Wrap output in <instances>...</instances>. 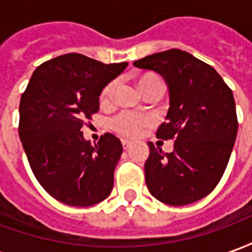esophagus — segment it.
Returning <instances> with one entry per match:
<instances>
[{
	"mask_svg": "<svg viewBox=\"0 0 252 252\" xmlns=\"http://www.w3.org/2000/svg\"><path fill=\"white\" fill-rule=\"evenodd\" d=\"M121 143H123V148H124V150H128V148L132 146V143L129 142V140H123Z\"/></svg>",
	"mask_w": 252,
	"mask_h": 252,
	"instance_id": "34e87169",
	"label": "esophagus"
}]
</instances>
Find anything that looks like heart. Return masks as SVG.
Returning a JSON list of instances; mask_svg holds the SVG:
<instances>
[{"label": "heart", "mask_w": 252, "mask_h": 252, "mask_svg": "<svg viewBox=\"0 0 252 252\" xmlns=\"http://www.w3.org/2000/svg\"><path fill=\"white\" fill-rule=\"evenodd\" d=\"M137 86L144 95H148L154 92H159V93L163 92L162 79L153 72H146L137 78ZM115 90L116 82L108 83L99 94V104L102 106L109 105L115 95ZM153 124V117L147 115H135V113H129V112H121L110 120L109 126L112 131L119 133L121 136L137 137L142 135L144 129H147L148 126H151Z\"/></svg>", "instance_id": "b5f03b06"}]
</instances>
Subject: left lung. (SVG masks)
Returning a JSON list of instances; mask_svg holds the SVG:
<instances>
[{
  "mask_svg": "<svg viewBox=\"0 0 252 252\" xmlns=\"http://www.w3.org/2000/svg\"><path fill=\"white\" fill-rule=\"evenodd\" d=\"M133 66L160 74L169 88L167 121L157 137L173 139L174 148L163 153L148 143L150 193L173 206L204 198L221 180L238 133L232 90L213 67L182 50L153 54Z\"/></svg>",
  "mask_w": 252,
  "mask_h": 252,
  "instance_id": "1",
  "label": "left lung"
}]
</instances>
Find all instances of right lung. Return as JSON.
<instances>
[{
	"label": "right lung",
	"mask_w": 252,
	"mask_h": 252,
	"mask_svg": "<svg viewBox=\"0 0 252 252\" xmlns=\"http://www.w3.org/2000/svg\"><path fill=\"white\" fill-rule=\"evenodd\" d=\"M126 66L61 55L36 68L21 95L19 135L31 169L43 189L66 205L92 206L113 189L120 139L105 133L92 146L82 126L98 112L102 89Z\"/></svg>",
	"instance_id": "1"
}]
</instances>
